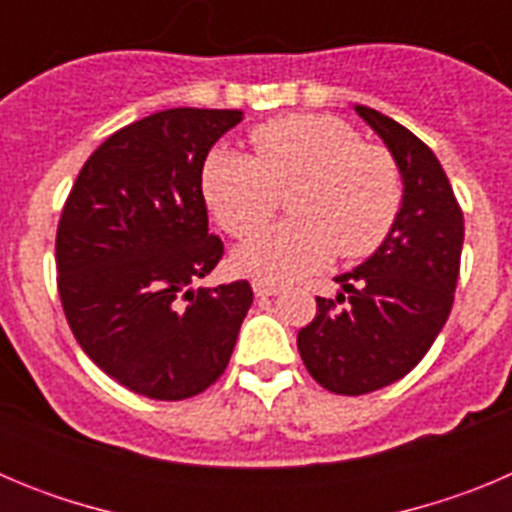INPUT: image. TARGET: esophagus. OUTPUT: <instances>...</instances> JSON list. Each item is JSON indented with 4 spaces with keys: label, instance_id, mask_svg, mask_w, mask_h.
I'll return each mask as SVG.
<instances>
[{
    "label": "esophagus",
    "instance_id": "1",
    "mask_svg": "<svg viewBox=\"0 0 512 512\" xmlns=\"http://www.w3.org/2000/svg\"><path fill=\"white\" fill-rule=\"evenodd\" d=\"M253 292H256V297H274L282 292V287L274 282H266V279H253Z\"/></svg>",
    "mask_w": 512,
    "mask_h": 512
}]
</instances>
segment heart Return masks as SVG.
I'll use <instances>...</instances> for the list:
<instances>
[{
	"label": "heart",
	"instance_id": "obj_1",
	"mask_svg": "<svg viewBox=\"0 0 512 512\" xmlns=\"http://www.w3.org/2000/svg\"><path fill=\"white\" fill-rule=\"evenodd\" d=\"M253 156L215 148L202 169V192L217 223L251 238L292 186L296 215L235 253L243 274L295 282L333 256L364 259L392 233L402 207V174L387 148L364 143L333 115H284L251 130Z\"/></svg>",
	"mask_w": 512,
	"mask_h": 512
}]
</instances>
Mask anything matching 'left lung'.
<instances>
[{
    "label": "left lung",
    "instance_id": "8db88e82",
    "mask_svg": "<svg viewBox=\"0 0 512 512\" xmlns=\"http://www.w3.org/2000/svg\"><path fill=\"white\" fill-rule=\"evenodd\" d=\"M356 112L400 166V215L364 264L336 277L343 295L315 297L318 315L297 333L312 379L348 397L397 382L428 354L454 305L464 243V215L431 148L372 107Z\"/></svg>",
    "mask_w": 512,
    "mask_h": 512
}]
</instances>
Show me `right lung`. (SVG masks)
<instances>
[{
  "label": "right lung",
  "instance_id": "obj_1",
  "mask_svg": "<svg viewBox=\"0 0 512 512\" xmlns=\"http://www.w3.org/2000/svg\"><path fill=\"white\" fill-rule=\"evenodd\" d=\"M241 110L176 107L112 133L87 158L56 233L71 333L107 377L151 400L220 379L253 302L246 279L200 287L223 241L207 230L202 166Z\"/></svg>",
  "mask_w": 512,
  "mask_h": 512
}]
</instances>
